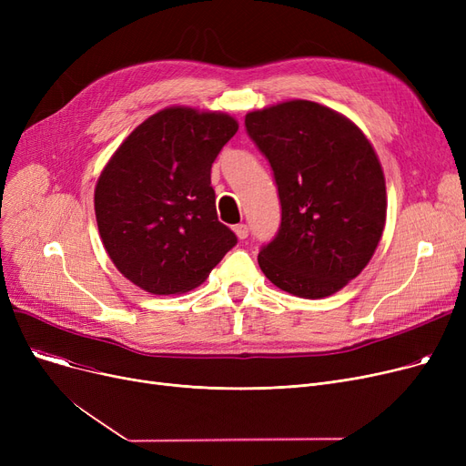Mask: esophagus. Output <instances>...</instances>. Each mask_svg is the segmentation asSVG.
Returning a JSON list of instances; mask_svg holds the SVG:
<instances>
[{"label":"esophagus","mask_w":466,"mask_h":466,"mask_svg":"<svg viewBox=\"0 0 466 466\" xmlns=\"http://www.w3.org/2000/svg\"><path fill=\"white\" fill-rule=\"evenodd\" d=\"M234 232H236L238 239H246L249 236V227L248 225H238V227H234Z\"/></svg>","instance_id":"obj_1"}]
</instances>
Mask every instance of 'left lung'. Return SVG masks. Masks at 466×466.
Returning a JSON list of instances; mask_svg holds the SVG:
<instances>
[{
	"mask_svg": "<svg viewBox=\"0 0 466 466\" xmlns=\"http://www.w3.org/2000/svg\"><path fill=\"white\" fill-rule=\"evenodd\" d=\"M246 128L274 169L281 202L260 270L289 295H334L370 262L385 228V177L372 143L348 116L308 100L249 111Z\"/></svg>",
	"mask_w": 466,
	"mask_h": 466,
	"instance_id": "1",
	"label": "left lung"
}]
</instances>
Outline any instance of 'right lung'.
<instances>
[{"mask_svg":"<svg viewBox=\"0 0 466 466\" xmlns=\"http://www.w3.org/2000/svg\"><path fill=\"white\" fill-rule=\"evenodd\" d=\"M238 132L228 113L166 107L120 143L97 177L96 223L116 270L151 295L202 285L234 246L211 164Z\"/></svg>","mask_w":466,"mask_h":466,"instance_id":"1","label":"right lung"}]
</instances>
